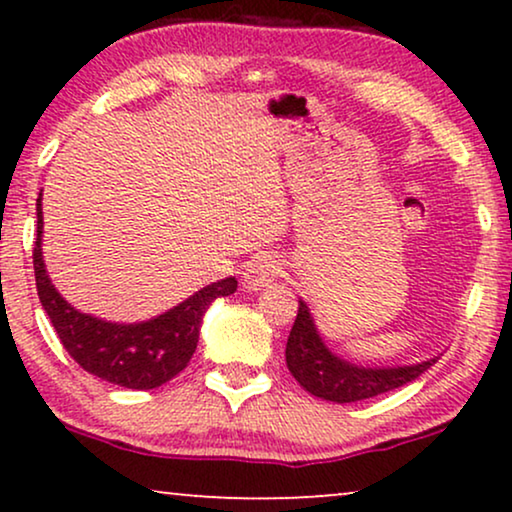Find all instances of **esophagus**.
Masks as SVG:
<instances>
[{"mask_svg":"<svg viewBox=\"0 0 512 512\" xmlns=\"http://www.w3.org/2000/svg\"><path fill=\"white\" fill-rule=\"evenodd\" d=\"M279 275H282V263H279V258L272 254H261L247 265V270H244L242 286L247 291H261L265 286L275 284Z\"/></svg>","mask_w":512,"mask_h":512,"instance_id":"1","label":"esophagus"}]
</instances>
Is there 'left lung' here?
<instances>
[{
  "label": "left lung",
  "instance_id": "8db88e82",
  "mask_svg": "<svg viewBox=\"0 0 512 512\" xmlns=\"http://www.w3.org/2000/svg\"><path fill=\"white\" fill-rule=\"evenodd\" d=\"M436 361L438 356L412 363V366L368 368L342 359L321 340L305 300H298V317L293 321L289 342H286V366L300 387L310 391L312 396L333 403L363 401V398H373L384 391L403 387V384L417 380Z\"/></svg>",
  "mask_w": 512,
  "mask_h": 512
}]
</instances>
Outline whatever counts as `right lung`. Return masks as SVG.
I'll return each mask as SVG.
<instances>
[{"instance_id":"1","label":"right lung","mask_w":512,"mask_h":512,"mask_svg":"<svg viewBox=\"0 0 512 512\" xmlns=\"http://www.w3.org/2000/svg\"><path fill=\"white\" fill-rule=\"evenodd\" d=\"M41 237H44V212H41L39 193L37 242L32 258L41 305L67 354L90 375L125 389H156L179 375L198 347L200 324L207 307L216 298L230 296L237 289L235 277L219 279L158 317L137 324H116L79 312L60 296L46 272Z\"/></svg>"}]
</instances>
